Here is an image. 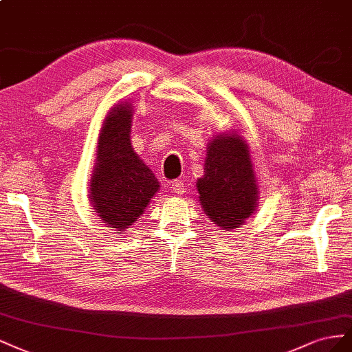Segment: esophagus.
Here are the masks:
<instances>
[{"mask_svg": "<svg viewBox=\"0 0 352 352\" xmlns=\"http://www.w3.org/2000/svg\"><path fill=\"white\" fill-rule=\"evenodd\" d=\"M170 190L177 195H183L186 192V183L183 179H175V182H173V184H170Z\"/></svg>", "mask_w": 352, "mask_h": 352, "instance_id": "34e87169", "label": "esophagus"}]
</instances>
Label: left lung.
<instances>
[{
    "instance_id": "1",
    "label": "left lung",
    "mask_w": 352,
    "mask_h": 352,
    "mask_svg": "<svg viewBox=\"0 0 352 352\" xmlns=\"http://www.w3.org/2000/svg\"><path fill=\"white\" fill-rule=\"evenodd\" d=\"M204 173L196 187L206 215L226 230L242 226L258 205L248 144L237 134L212 137L206 147Z\"/></svg>"
}]
</instances>
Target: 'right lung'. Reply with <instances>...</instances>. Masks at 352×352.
<instances>
[{
  "label": "right lung",
  "instance_id": "1",
  "mask_svg": "<svg viewBox=\"0 0 352 352\" xmlns=\"http://www.w3.org/2000/svg\"><path fill=\"white\" fill-rule=\"evenodd\" d=\"M131 122L129 103L110 109L98 135L96 166L89 182L93 209L116 232L133 226L160 188L155 174L134 152L129 137Z\"/></svg>",
  "mask_w": 352,
  "mask_h": 352
}]
</instances>
